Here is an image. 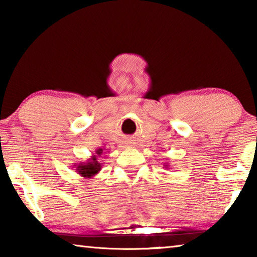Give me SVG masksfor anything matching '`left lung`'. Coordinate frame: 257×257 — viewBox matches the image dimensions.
<instances>
[{"label": "left lung", "mask_w": 257, "mask_h": 257, "mask_svg": "<svg viewBox=\"0 0 257 257\" xmlns=\"http://www.w3.org/2000/svg\"><path fill=\"white\" fill-rule=\"evenodd\" d=\"M164 167L165 169H169V163H164Z\"/></svg>", "instance_id": "1"}]
</instances>
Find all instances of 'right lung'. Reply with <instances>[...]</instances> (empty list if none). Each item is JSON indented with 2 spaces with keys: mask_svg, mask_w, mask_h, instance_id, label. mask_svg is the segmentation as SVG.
Listing matches in <instances>:
<instances>
[{
  "mask_svg": "<svg viewBox=\"0 0 257 257\" xmlns=\"http://www.w3.org/2000/svg\"><path fill=\"white\" fill-rule=\"evenodd\" d=\"M103 154V150L102 149H97L95 151V154H93L90 158L85 161V162H80V163H75V168L76 172L79 173V176L86 178V179H90L97 175V173L101 171L102 165L101 163L97 161L98 156H101Z\"/></svg>",
  "mask_w": 257,
  "mask_h": 257,
  "instance_id": "add662e5",
  "label": "right lung"
}]
</instances>
